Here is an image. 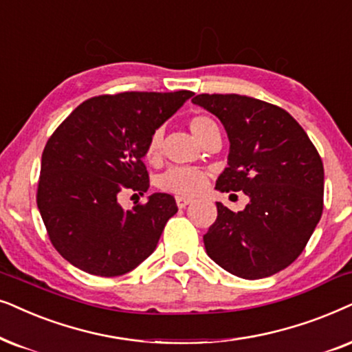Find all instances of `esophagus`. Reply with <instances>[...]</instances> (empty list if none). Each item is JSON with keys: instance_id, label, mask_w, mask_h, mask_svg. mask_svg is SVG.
Here are the masks:
<instances>
[{"instance_id": "34e87169", "label": "esophagus", "mask_w": 352, "mask_h": 352, "mask_svg": "<svg viewBox=\"0 0 352 352\" xmlns=\"http://www.w3.org/2000/svg\"><path fill=\"white\" fill-rule=\"evenodd\" d=\"M175 203H177V206H179L180 209H184V208H186V206L191 203V199L186 198V196H177Z\"/></svg>"}]
</instances>
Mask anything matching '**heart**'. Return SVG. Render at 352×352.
Returning a JSON list of instances; mask_svg holds the SVG:
<instances>
[{"label": "heart", "instance_id": "b5f03b06", "mask_svg": "<svg viewBox=\"0 0 352 352\" xmlns=\"http://www.w3.org/2000/svg\"><path fill=\"white\" fill-rule=\"evenodd\" d=\"M188 127L191 130V133H193L195 137L201 142V140H203L210 130L217 129V124H215L209 116L198 114L191 117L188 122ZM161 144H162V130H156V132L151 135V138H149L148 146H146L148 161L153 162L159 157ZM206 182H208V175H206L203 170H199V168L170 167L167 172H164L162 175L159 177L157 184L162 190L170 191V193L193 196L204 188Z\"/></svg>", "mask_w": 352, "mask_h": 352}]
</instances>
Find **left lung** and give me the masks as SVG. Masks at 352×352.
<instances>
[{"instance_id": "obj_1", "label": "left lung", "mask_w": 352, "mask_h": 352, "mask_svg": "<svg viewBox=\"0 0 352 352\" xmlns=\"http://www.w3.org/2000/svg\"><path fill=\"white\" fill-rule=\"evenodd\" d=\"M191 101L222 122L230 142L215 190L250 196L240 212L217 203V219L203 236L206 252L240 278L270 277L296 261L322 217V159L282 107L241 95Z\"/></svg>"}]
</instances>
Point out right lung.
Listing matches in <instances>:
<instances>
[{
    "instance_id": "right-lung-1",
    "label": "right lung",
    "mask_w": 352,
    "mask_h": 352,
    "mask_svg": "<svg viewBox=\"0 0 352 352\" xmlns=\"http://www.w3.org/2000/svg\"><path fill=\"white\" fill-rule=\"evenodd\" d=\"M193 91H127L82 102L56 129L41 156L38 204L50 240L83 272L117 277L153 254L173 196L153 193L124 209L120 191L148 190L143 164L151 135Z\"/></svg>"
}]
</instances>
